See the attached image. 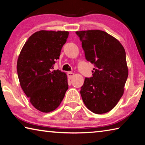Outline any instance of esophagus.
<instances>
[{
  "mask_svg": "<svg viewBox=\"0 0 145 145\" xmlns=\"http://www.w3.org/2000/svg\"><path fill=\"white\" fill-rule=\"evenodd\" d=\"M67 75H68V77L69 79H72V78L74 77V73L72 72H68L67 73Z\"/></svg>",
  "mask_w": 145,
  "mask_h": 145,
  "instance_id": "1",
  "label": "esophagus"
}]
</instances>
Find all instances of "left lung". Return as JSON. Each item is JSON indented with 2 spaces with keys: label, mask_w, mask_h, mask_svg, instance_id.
<instances>
[{
  "label": "left lung",
  "mask_w": 145,
  "mask_h": 145,
  "mask_svg": "<svg viewBox=\"0 0 145 145\" xmlns=\"http://www.w3.org/2000/svg\"><path fill=\"white\" fill-rule=\"evenodd\" d=\"M86 59L95 64L93 77L85 78L80 88L83 102L89 111L104 114L116 106L123 95L129 70L121 43L100 30L76 31Z\"/></svg>",
  "instance_id": "1"
}]
</instances>
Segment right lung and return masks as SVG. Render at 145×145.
<instances>
[{"mask_svg":"<svg viewBox=\"0 0 145 145\" xmlns=\"http://www.w3.org/2000/svg\"><path fill=\"white\" fill-rule=\"evenodd\" d=\"M68 31L41 30L24 44L17 60V73L22 89L31 104L42 112L59 106L68 89L66 73L54 70Z\"/></svg>","mask_w":145,"mask_h":145,"instance_id":"obj_1","label":"right lung"}]
</instances>
